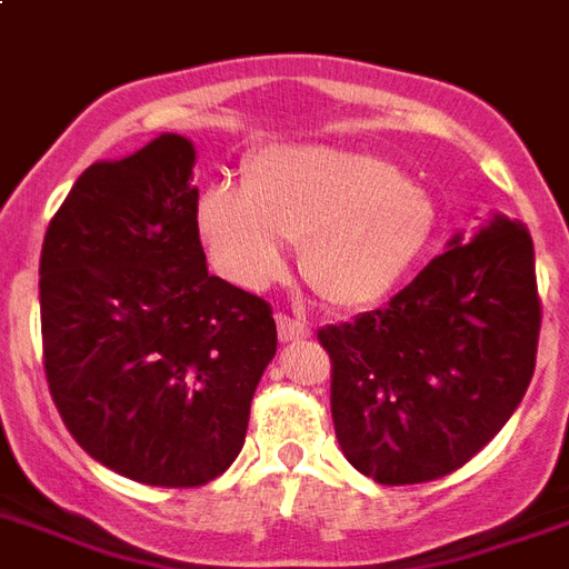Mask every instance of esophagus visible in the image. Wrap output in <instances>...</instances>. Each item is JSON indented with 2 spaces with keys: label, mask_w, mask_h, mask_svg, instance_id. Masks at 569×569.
<instances>
[{
  "label": "esophagus",
  "mask_w": 569,
  "mask_h": 569,
  "mask_svg": "<svg viewBox=\"0 0 569 569\" xmlns=\"http://www.w3.org/2000/svg\"><path fill=\"white\" fill-rule=\"evenodd\" d=\"M277 333H280V340L283 342L307 340V337H310V325L301 322V319H295V316L289 313H277Z\"/></svg>",
  "instance_id": "esophagus-1"
}]
</instances>
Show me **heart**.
Returning a JSON list of instances; mask_svg holds the SVG:
<instances>
[{"mask_svg": "<svg viewBox=\"0 0 569 569\" xmlns=\"http://www.w3.org/2000/svg\"><path fill=\"white\" fill-rule=\"evenodd\" d=\"M432 227L423 190L370 154L280 146L247 160L244 188L211 184L197 229L220 274L262 289L301 244V277L342 310L379 303L400 283Z\"/></svg>", "mask_w": 569, "mask_h": 569, "instance_id": "heart-1", "label": "heart"}]
</instances>
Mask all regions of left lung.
Masks as SVG:
<instances>
[{
  "label": "left lung",
  "instance_id": "obj_1",
  "mask_svg": "<svg viewBox=\"0 0 569 569\" xmlns=\"http://www.w3.org/2000/svg\"><path fill=\"white\" fill-rule=\"evenodd\" d=\"M540 319L531 236L496 217L385 307L322 328L346 459L385 487L466 466L526 397Z\"/></svg>",
  "mask_w": 569,
  "mask_h": 569
}]
</instances>
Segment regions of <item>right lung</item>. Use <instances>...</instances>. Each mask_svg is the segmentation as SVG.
Returning <instances> with one entry per match:
<instances>
[{
  "label": "right lung",
  "mask_w": 569,
  "mask_h": 569,
  "mask_svg": "<svg viewBox=\"0 0 569 569\" xmlns=\"http://www.w3.org/2000/svg\"><path fill=\"white\" fill-rule=\"evenodd\" d=\"M197 151L163 133L73 181L41 247L43 372L64 427L137 483L206 487L277 352L266 298L208 274Z\"/></svg>",
  "instance_id": "obj_1"
}]
</instances>
